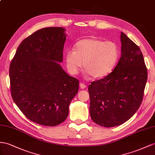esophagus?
<instances>
[{"label":"esophagus","instance_id":"34e87169","mask_svg":"<svg viewBox=\"0 0 155 155\" xmlns=\"http://www.w3.org/2000/svg\"><path fill=\"white\" fill-rule=\"evenodd\" d=\"M80 87L82 89H85L86 88V85L84 83H80Z\"/></svg>","mask_w":155,"mask_h":155}]
</instances>
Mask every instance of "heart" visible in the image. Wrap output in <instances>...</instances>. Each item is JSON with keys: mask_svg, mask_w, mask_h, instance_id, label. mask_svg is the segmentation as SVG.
Masks as SVG:
<instances>
[{"mask_svg": "<svg viewBox=\"0 0 155 155\" xmlns=\"http://www.w3.org/2000/svg\"><path fill=\"white\" fill-rule=\"evenodd\" d=\"M119 57V49L112 41H104L95 37L82 39L74 45V50L65 54V61L69 73L76 74L84 69L94 78H101L111 73Z\"/></svg>", "mask_w": 155, "mask_h": 155, "instance_id": "1", "label": "heart"}]
</instances>
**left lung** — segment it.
I'll list each match as a JSON object with an SVG mask.
<instances>
[{"label": "left lung", "mask_w": 155, "mask_h": 155, "mask_svg": "<svg viewBox=\"0 0 155 155\" xmlns=\"http://www.w3.org/2000/svg\"><path fill=\"white\" fill-rule=\"evenodd\" d=\"M121 56L105 78L88 86L92 120L104 127L122 124L138 110L143 97L147 70L140 48L121 33Z\"/></svg>", "instance_id": "1"}]
</instances>
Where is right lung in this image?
I'll use <instances>...</instances> for the list:
<instances>
[{
	"label": "right lung",
	"mask_w": 155,
	"mask_h": 155,
	"mask_svg": "<svg viewBox=\"0 0 155 155\" xmlns=\"http://www.w3.org/2000/svg\"><path fill=\"white\" fill-rule=\"evenodd\" d=\"M65 31L62 27L37 31L21 42L10 63L14 101L27 118L43 126H54L65 121L70 103L78 93V79L59 65Z\"/></svg>",
	"instance_id": "right-lung-1"
}]
</instances>
